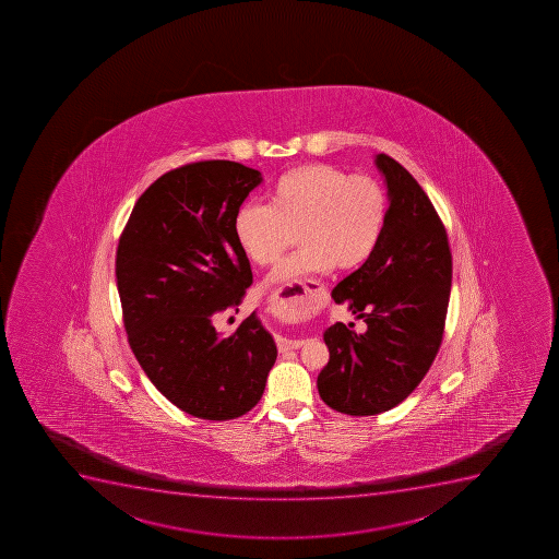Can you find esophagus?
<instances>
[{"label":"esophagus","mask_w":559,"mask_h":559,"mask_svg":"<svg viewBox=\"0 0 559 559\" xmlns=\"http://www.w3.org/2000/svg\"><path fill=\"white\" fill-rule=\"evenodd\" d=\"M321 290H323V285L319 282H299L298 285L280 288V290L272 296V305H274V307L305 308L308 307V305L318 302L319 293H321ZM276 345L280 352H288V349H298L302 343L301 341L276 337Z\"/></svg>","instance_id":"1"}]
</instances>
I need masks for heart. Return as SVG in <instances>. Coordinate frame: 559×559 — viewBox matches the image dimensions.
I'll return each mask as SVG.
<instances>
[{
  "label": "heart",
  "instance_id": "b5f03b06",
  "mask_svg": "<svg viewBox=\"0 0 559 559\" xmlns=\"http://www.w3.org/2000/svg\"><path fill=\"white\" fill-rule=\"evenodd\" d=\"M386 219V191L376 178L307 164L277 178L269 205H241L233 227L247 258L260 266L274 265L298 236L301 249L269 277L272 285H288L334 266L362 265L376 252Z\"/></svg>",
  "mask_w": 559,
  "mask_h": 559
}]
</instances>
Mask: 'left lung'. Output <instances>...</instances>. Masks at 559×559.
<instances>
[{
    "label": "left lung",
    "mask_w": 559,
    "mask_h": 559,
    "mask_svg": "<svg viewBox=\"0 0 559 559\" xmlns=\"http://www.w3.org/2000/svg\"><path fill=\"white\" fill-rule=\"evenodd\" d=\"M376 166L390 200L386 227L370 260L332 290L366 332L326 329L330 360L318 376L324 404L354 417L388 412L420 384L439 354L453 277L448 233L428 194L384 153Z\"/></svg>",
    "instance_id": "obj_1"
}]
</instances>
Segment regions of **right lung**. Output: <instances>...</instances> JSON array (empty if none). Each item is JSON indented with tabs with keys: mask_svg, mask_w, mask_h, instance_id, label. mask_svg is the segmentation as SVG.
Listing matches in <instances>:
<instances>
[{
	"mask_svg": "<svg viewBox=\"0 0 559 559\" xmlns=\"http://www.w3.org/2000/svg\"><path fill=\"white\" fill-rule=\"evenodd\" d=\"M261 180L230 160L171 169L136 200L117 247V288L139 365L167 401L205 420L251 412L276 362L257 312L233 334L214 329L251 287L233 224Z\"/></svg>",
	"mask_w": 559,
	"mask_h": 559,
	"instance_id": "obj_1",
	"label": "right lung"
}]
</instances>
